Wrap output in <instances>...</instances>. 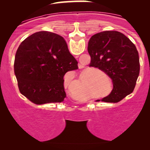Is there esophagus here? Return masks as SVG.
<instances>
[{"label":"esophagus","mask_w":150,"mask_h":150,"mask_svg":"<svg viewBox=\"0 0 150 150\" xmlns=\"http://www.w3.org/2000/svg\"><path fill=\"white\" fill-rule=\"evenodd\" d=\"M79 68H83V66H82V65H79Z\"/></svg>","instance_id":"34e87169"}]
</instances>
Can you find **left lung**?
Masks as SVG:
<instances>
[{
	"label": "left lung",
	"instance_id": "left-lung-1",
	"mask_svg": "<svg viewBox=\"0 0 150 150\" xmlns=\"http://www.w3.org/2000/svg\"><path fill=\"white\" fill-rule=\"evenodd\" d=\"M87 50L89 66L103 70L112 80V91L101 101L118 102L133 92L140 61L135 44L126 36L117 31L99 32L90 38Z\"/></svg>",
	"mask_w": 150,
	"mask_h": 150
}]
</instances>
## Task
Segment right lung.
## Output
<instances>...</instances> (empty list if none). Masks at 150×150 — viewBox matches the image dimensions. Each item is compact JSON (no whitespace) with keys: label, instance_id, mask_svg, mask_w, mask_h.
Segmentation results:
<instances>
[{"label":"right lung","instance_id":"obj_1","mask_svg":"<svg viewBox=\"0 0 150 150\" xmlns=\"http://www.w3.org/2000/svg\"><path fill=\"white\" fill-rule=\"evenodd\" d=\"M61 36L36 32L26 38L15 54L14 70L19 90L36 104L62 102L66 97L65 74L78 68Z\"/></svg>","mask_w":150,"mask_h":150}]
</instances>
